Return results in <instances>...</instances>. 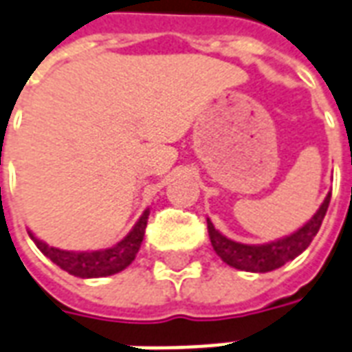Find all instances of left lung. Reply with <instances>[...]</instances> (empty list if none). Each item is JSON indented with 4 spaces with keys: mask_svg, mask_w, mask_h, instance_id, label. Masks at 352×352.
I'll return each instance as SVG.
<instances>
[{
    "mask_svg": "<svg viewBox=\"0 0 352 352\" xmlns=\"http://www.w3.org/2000/svg\"><path fill=\"white\" fill-rule=\"evenodd\" d=\"M329 203H331V194L327 195L325 201L321 203L319 210L314 214V218L308 223L302 225L301 229L295 230L294 234L286 236L283 240L264 243V245H248V243H238V241L229 240L227 236L214 229L210 219H206L212 248L225 264L232 265L236 270L251 273L273 272L289 260H294L295 256H299L310 245V241L314 240V236L318 234L319 227L323 223Z\"/></svg>",
    "mask_w": 352,
    "mask_h": 352,
    "instance_id": "obj_1",
    "label": "left lung"
}]
</instances>
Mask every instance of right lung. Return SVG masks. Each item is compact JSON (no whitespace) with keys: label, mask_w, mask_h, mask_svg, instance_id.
<instances>
[{"label":"right lung","mask_w":352,"mask_h":352,"mask_svg":"<svg viewBox=\"0 0 352 352\" xmlns=\"http://www.w3.org/2000/svg\"><path fill=\"white\" fill-rule=\"evenodd\" d=\"M147 218H149V208L142 214L140 219L133 227V230L122 241H118L116 245H112L109 249H101V251H80V253L63 251V249L50 248L47 243L38 240L33 232H29V236L36 243V248L53 264H57L60 270L68 272L69 275L80 278L109 277V275L123 272L134 260L142 245V240H144Z\"/></svg>","instance_id":"right-lung-1"}]
</instances>
